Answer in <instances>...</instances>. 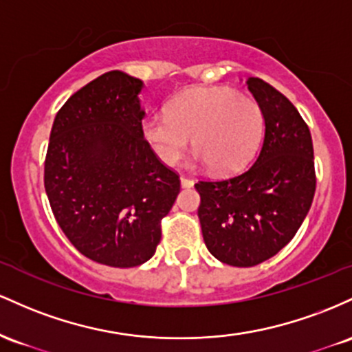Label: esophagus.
<instances>
[{
	"label": "esophagus",
	"instance_id": "34e87169",
	"mask_svg": "<svg viewBox=\"0 0 352 352\" xmlns=\"http://www.w3.org/2000/svg\"><path fill=\"white\" fill-rule=\"evenodd\" d=\"M192 184H195V181H192L191 177L181 176V186H183V188H191Z\"/></svg>",
	"mask_w": 352,
	"mask_h": 352
}]
</instances>
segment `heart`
I'll list each match as a JSON object with an SVG mask.
<instances>
[{"mask_svg":"<svg viewBox=\"0 0 352 352\" xmlns=\"http://www.w3.org/2000/svg\"><path fill=\"white\" fill-rule=\"evenodd\" d=\"M264 118L252 98L229 88H192L169 102L168 116L146 118L141 134L164 164H176L189 143L216 173L243 169L261 144Z\"/></svg>","mask_w":352,"mask_h":352,"instance_id":"obj_1","label":"heart"}]
</instances>
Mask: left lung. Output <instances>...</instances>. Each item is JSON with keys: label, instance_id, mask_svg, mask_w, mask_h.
<instances>
[{"label": "left lung", "instance_id": "left-lung-1", "mask_svg": "<svg viewBox=\"0 0 352 352\" xmlns=\"http://www.w3.org/2000/svg\"><path fill=\"white\" fill-rule=\"evenodd\" d=\"M246 86L264 118L259 155L238 176L195 184L206 248L238 267L278 254L301 228L316 191L313 140L301 114L270 82L248 78Z\"/></svg>", "mask_w": 352, "mask_h": 352}]
</instances>
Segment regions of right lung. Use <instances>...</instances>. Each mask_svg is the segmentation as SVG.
I'll return each instance as SVG.
<instances>
[{
  "label": "right lung",
  "instance_id": "right-lung-1",
  "mask_svg": "<svg viewBox=\"0 0 352 352\" xmlns=\"http://www.w3.org/2000/svg\"><path fill=\"white\" fill-rule=\"evenodd\" d=\"M143 88L114 69L76 91L54 118L45 161L59 228L81 254L113 267L153 258L181 188L141 134Z\"/></svg>",
  "mask_w": 352,
  "mask_h": 352
}]
</instances>
